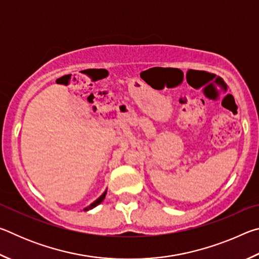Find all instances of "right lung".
Instances as JSON below:
<instances>
[{"label": "right lung", "instance_id": "right-lung-1", "mask_svg": "<svg viewBox=\"0 0 259 259\" xmlns=\"http://www.w3.org/2000/svg\"><path fill=\"white\" fill-rule=\"evenodd\" d=\"M106 193H107V190L106 191H105L104 193H103V194L102 195H100L99 196V198L97 199V200H96V201H94V202L93 203H91L90 205H88V207H85L84 209H83V210H84V211H88V210H91V209H94L95 207H97V205L99 204V203H102L103 202V200L105 199V196H106Z\"/></svg>", "mask_w": 259, "mask_h": 259}]
</instances>
